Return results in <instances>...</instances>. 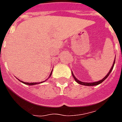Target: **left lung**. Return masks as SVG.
<instances>
[{"label": "left lung", "instance_id": "8db88e82", "mask_svg": "<svg viewBox=\"0 0 122 122\" xmlns=\"http://www.w3.org/2000/svg\"><path fill=\"white\" fill-rule=\"evenodd\" d=\"M115 59L116 58L114 59V61L113 62V65L112 66V67H111V69H110V70L109 71V72H108V73L106 76H105L103 78H102V80H99V81H98V82H82V81H80V80H78L75 77V76H74V74H73V73H72V76H73V78H74V80H76V82H77V83H78L80 85H83V86H97V85H99L101 83H102L104 80H105L107 78L108 76H109V74H110V73L111 72V71H112L113 69V67H114V63H115Z\"/></svg>", "mask_w": 122, "mask_h": 122}]
</instances>
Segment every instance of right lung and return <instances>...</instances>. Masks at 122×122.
<instances>
[{
	"mask_svg": "<svg viewBox=\"0 0 122 122\" xmlns=\"http://www.w3.org/2000/svg\"><path fill=\"white\" fill-rule=\"evenodd\" d=\"M53 71V70H52ZM52 71H51V74H50V76H49V77L48 78H50V77L51 76V73H52ZM19 80V79H18ZM47 80H48V78H47ZM20 82H21L22 83H23V84H27V85H29V86H33V85H36V84H41V83H42V82H44V81L43 82H34V83H32V82H30V83H29V82H23V81H21V80H20ZM45 81H46V80ZM44 81V82H45Z\"/></svg>",
	"mask_w": 122,
	"mask_h": 122,
	"instance_id": "obj_1",
	"label": "right lung"
}]
</instances>
